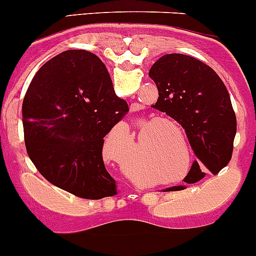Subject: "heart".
Wrapping results in <instances>:
<instances>
[{"instance_id": "b5f03b06", "label": "heart", "mask_w": 256, "mask_h": 256, "mask_svg": "<svg viewBox=\"0 0 256 256\" xmlns=\"http://www.w3.org/2000/svg\"><path fill=\"white\" fill-rule=\"evenodd\" d=\"M144 128L138 135V152L136 166L155 165L162 172H172L184 168L190 162L191 146L185 130L178 122L166 118H146L141 121ZM125 172L131 178L138 176V171L126 162Z\"/></svg>"}]
</instances>
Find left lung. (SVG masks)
Instances as JSON below:
<instances>
[{
  "instance_id": "8db88e82",
  "label": "left lung",
  "mask_w": 256,
  "mask_h": 256,
  "mask_svg": "<svg viewBox=\"0 0 256 256\" xmlns=\"http://www.w3.org/2000/svg\"><path fill=\"white\" fill-rule=\"evenodd\" d=\"M148 76L158 90L152 108L182 126L196 156L185 182L202 180L208 171L216 175L232 160L236 134V116L222 78L204 62L182 54H164Z\"/></svg>"
}]
</instances>
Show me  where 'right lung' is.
I'll return each mask as SVG.
<instances>
[{
  "instance_id": "obj_1",
  "label": "right lung",
  "mask_w": 256,
  "mask_h": 256,
  "mask_svg": "<svg viewBox=\"0 0 256 256\" xmlns=\"http://www.w3.org/2000/svg\"><path fill=\"white\" fill-rule=\"evenodd\" d=\"M128 111L92 52L68 50L32 78L22 104L26 150L42 176L82 199L116 194L102 158L104 138Z\"/></svg>"
}]
</instances>
